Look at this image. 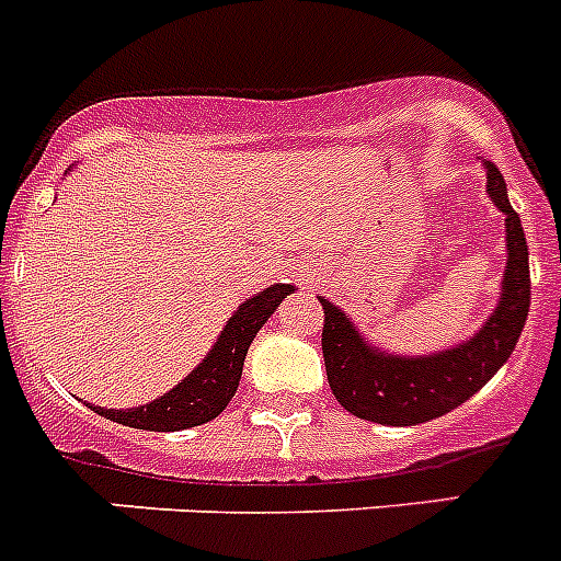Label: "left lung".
<instances>
[{
    "instance_id": "1",
    "label": "left lung",
    "mask_w": 561,
    "mask_h": 561,
    "mask_svg": "<svg viewBox=\"0 0 561 561\" xmlns=\"http://www.w3.org/2000/svg\"><path fill=\"white\" fill-rule=\"evenodd\" d=\"M489 168V193L505 213V241L508 266L503 277V297L489 323L469 342L424 359H399L368 348L356 334L348 317L336 306L323 304V359L331 393L356 419L413 427L460 408L492 379L503 362L512 356L523 334L528 306H531V270H528V241L514 207L508 205L503 173Z\"/></svg>"
}]
</instances>
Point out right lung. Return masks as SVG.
<instances>
[{"instance_id":"1","label":"right lung","mask_w":561,"mask_h":561,"mask_svg":"<svg viewBox=\"0 0 561 561\" xmlns=\"http://www.w3.org/2000/svg\"><path fill=\"white\" fill-rule=\"evenodd\" d=\"M289 291L295 289L291 286H270L266 291L247 300L232 314L225 334L213 345L210 356L187 379H182L171 393L134 410H92L108 421H117V424H126L134 430H151V433H176V430L207 424V421L225 413V408L236 396L250 342L255 340L261 325L270 320L272 311L280 306V300Z\"/></svg>"}]
</instances>
